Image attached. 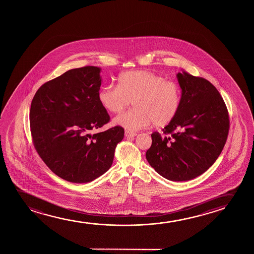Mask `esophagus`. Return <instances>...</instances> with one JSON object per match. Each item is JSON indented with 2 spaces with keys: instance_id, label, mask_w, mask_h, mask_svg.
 Listing matches in <instances>:
<instances>
[{
  "instance_id": "34e87169",
  "label": "esophagus",
  "mask_w": 254,
  "mask_h": 254,
  "mask_svg": "<svg viewBox=\"0 0 254 254\" xmlns=\"http://www.w3.org/2000/svg\"><path fill=\"white\" fill-rule=\"evenodd\" d=\"M125 135L127 138H133V137H135V136L137 135V133H136V132H130V131L126 130Z\"/></svg>"
}]
</instances>
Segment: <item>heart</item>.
<instances>
[{
    "label": "heart",
    "instance_id": "1",
    "mask_svg": "<svg viewBox=\"0 0 254 254\" xmlns=\"http://www.w3.org/2000/svg\"><path fill=\"white\" fill-rule=\"evenodd\" d=\"M101 106L112 114H120L131 101L134 108L114 120L115 125L137 131L152 125L161 127L174 121L182 102L178 84L155 73L136 70L120 74L118 85H106L98 93Z\"/></svg>",
    "mask_w": 254,
    "mask_h": 254
}]
</instances>
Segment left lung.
I'll use <instances>...</instances> for the list:
<instances>
[{
  "mask_svg": "<svg viewBox=\"0 0 254 254\" xmlns=\"http://www.w3.org/2000/svg\"><path fill=\"white\" fill-rule=\"evenodd\" d=\"M176 77L182 94L181 109L164 127V137L157 132L151 135L146 158L168 181H190L212 167L222 152L229 117L221 95L210 81L184 70Z\"/></svg>",
  "mask_w": 254,
  "mask_h": 254,
  "instance_id": "8db88e82",
  "label": "left lung"
}]
</instances>
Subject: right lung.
Here are the masks:
<instances>
[{"mask_svg": "<svg viewBox=\"0 0 254 254\" xmlns=\"http://www.w3.org/2000/svg\"><path fill=\"white\" fill-rule=\"evenodd\" d=\"M101 67L66 71L39 88L30 108L35 149L53 173L73 183H87L111 167L124 129L115 127L91 134L109 122L98 93Z\"/></svg>", "mask_w": 254, "mask_h": 254, "instance_id": "1", "label": "right lung"}]
</instances>
